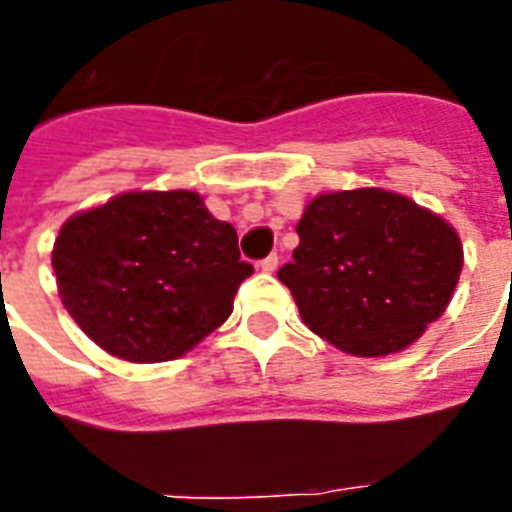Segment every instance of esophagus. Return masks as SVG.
<instances>
[{
    "instance_id": "1",
    "label": "esophagus",
    "mask_w": 512,
    "mask_h": 512,
    "mask_svg": "<svg viewBox=\"0 0 512 512\" xmlns=\"http://www.w3.org/2000/svg\"><path fill=\"white\" fill-rule=\"evenodd\" d=\"M276 268H279V255H276V252H271V255L260 260V271L273 273V271H276Z\"/></svg>"
}]
</instances>
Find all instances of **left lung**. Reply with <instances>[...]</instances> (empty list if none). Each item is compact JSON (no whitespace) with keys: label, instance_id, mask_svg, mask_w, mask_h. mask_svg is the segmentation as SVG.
<instances>
[{"label":"left lung","instance_id":"obj_1","mask_svg":"<svg viewBox=\"0 0 512 512\" xmlns=\"http://www.w3.org/2000/svg\"><path fill=\"white\" fill-rule=\"evenodd\" d=\"M279 279L300 316L353 356L404 350L446 311L462 271L452 225L380 188L321 193Z\"/></svg>","mask_w":512,"mask_h":512}]
</instances>
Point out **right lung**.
I'll return each instance as SVG.
<instances>
[{"label": "right lung", "mask_w": 512, "mask_h": 512, "mask_svg": "<svg viewBox=\"0 0 512 512\" xmlns=\"http://www.w3.org/2000/svg\"><path fill=\"white\" fill-rule=\"evenodd\" d=\"M231 223L199 193H122L60 228L52 268L68 313L111 356L138 364L183 356L233 311L241 281Z\"/></svg>", "instance_id": "1"}]
</instances>
